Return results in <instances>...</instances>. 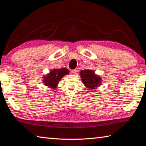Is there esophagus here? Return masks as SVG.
<instances>
[{
	"mask_svg": "<svg viewBox=\"0 0 146 146\" xmlns=\"http://www.w3.org/2000/svg\"><path fill=\"white\" fill-rule=\"evenodd\" d=\"M71 73H72V74H73V75H76V74L77 73V70H73L72 71H71Z\"/></svg>",
	"mask_w": 146,
	"mask_h": 146,
	"instance_id": "34e87169",
	"label": "esophagus"
}]
</instances>
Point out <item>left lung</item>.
<instances>
[{"mask_svg": "<svg viewBox=\"0 0 146 146\" xmlns=\"http://www.w3.org/2000/svg\"><path fill=\"white\" fill-rule=\"evenodd\" d=\"M80 75L82 83L89 90L97 89L102 84L103 82L102 77L97 75L95 71L92 70H81Z\"/></svg>", "mask_w": 146, "mask_h": 146, "instance_id": "obj_1", "label": "left lung"}]
</instances>
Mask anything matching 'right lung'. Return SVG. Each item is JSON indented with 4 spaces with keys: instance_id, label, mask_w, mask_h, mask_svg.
Wrapping results in <instances>:
<instances>
[{
    "instance_id": "add662e5",
    "label": "right lung",
    "mask_w": 146,
    "mask_h": 146,
    "mask_svg": "<svg viewBox=\"0 0 146 146\" xmlns=\"http://www.w3.org/2000/svg\"><path fill=\"white\" fill-rule=\"evenodd\" d=\"M70 73V71L66 68L61 69H52L49 71V73L42 76V83L48 88L55 90L58 87V83L63 76Z\"/></svg>"
}]
</instances>
